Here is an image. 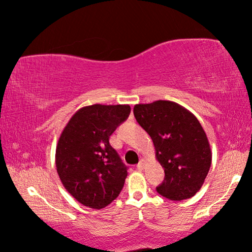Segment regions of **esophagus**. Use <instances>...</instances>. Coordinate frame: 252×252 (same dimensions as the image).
<instances>
[{"label":"esophagus","instance_id":"34e87169","mask_svg":"<svg viewBox=\"0 0 252 252\" xmlns=\"http://www.w3.org/2000/svg\"><path fill=\"white\" fill-rule=\"evenodd\" d=\"M144 163H146V160H144V159H140V161H139V164H137V165H136L137 170H142V168H143V166H144Z\"/></svg>","mask_w":252,"mask_h":252}]
</instances>
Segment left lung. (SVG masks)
<instances>
[{
  "mask_svg": "<svg viewBox=\"0 0 252 252\" xmlns=\"http://www.w3.org/2000/svg\"><path fill=\"white\" fill-rule=\"evenodd\" d=\"M134 117L153 140L156 158L165 172L157 192L171 201L190 198L201 189L212 154L197 118L171 101L136 104Z\"/></svg>",
  "mask_w": 252,
  "mask_h": 252,
  "instance_id": "obj_1",
  "label": "left lung"
}]
</instances>
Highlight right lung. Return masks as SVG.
<instances>
[{"mask_svg": "<svg viewBox=\"0 0 252 252\" xmlns=\"http://www.w3.org/2000/svg\"><path fill=\"white\" fill-rule=\"evenodd\" d=\"M129 113V105L85 106L72 116L61 134L57 173L65 189L85 206L105 208L122 191L127 166L109 139Z\"/></svg>", "mask_w": 252, "mask_h": 252, "instance_id": "1", "label": "right lung"}]
</instances>
